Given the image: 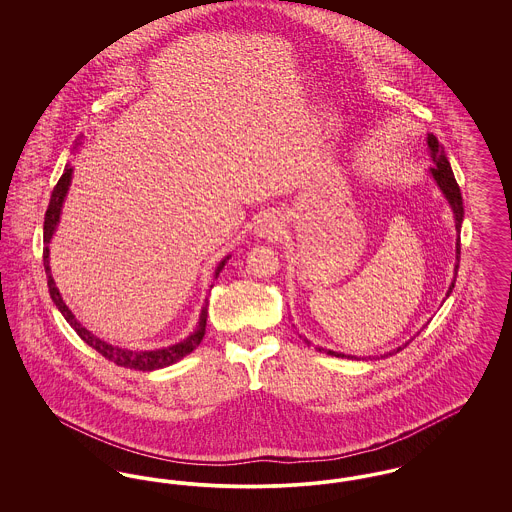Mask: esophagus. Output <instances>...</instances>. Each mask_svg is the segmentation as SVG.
I'll list each match as a JSON object with an SVG mask.
<instances>
[{"label": "esophagus", "mask_w": 512, "mask_h": 512, "mask_svg": "<svg viewBox=\"0 0 512 512\" xmlns=\"http://www.w3.org/2000/svg\"><path fill=\"white\" fill-rule=\"evenodd\" d=\"M280 232H282V224H280V220L272 217V215H265L263 219L259 220V224L255 228V234L259 238H268V240L278 238Z\"/></svg>", "instance_id": "obj_1"}]
</instances>
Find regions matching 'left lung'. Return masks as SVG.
Segmentation results:
<instances>
[{
	"mask_svg": "<svg viewBox=\"0 0 512 512\" xmlns=\"http://www.w3.org/2000/svg\"><path fill=\"white\" fill-rule=\"evenodd\" d=\"M428 147H430V155H432V159H434V163H436V165L430 169V172H432L434 180L438 182L439 190L443 192L445 199L449 201V205H451V209H453L455 228H457V232H459V236H457V265H455V278H457L459 261H461V224H463L464 217L463 195H461V188H459V184H457V180H455V174L451 171V165H449V161H447V157H445V151H443V147L439 146L438 138H436L434 134H428ZM455 278H453V282H451V286H449L447 295L453 292V288H455ZM307 343H309V341H307ZM403 347H407V343H405ZM403 347H397V349H393L390 353H384V355H380V357H388V355H393V353H399ZM317 351L326 353V355H332V357H341V359H343V357H347V359H357V357H353V355H343V353L332 351V349H324V347H317Z\"/></svg>",
	"mask_w": 512,
	"mask_h": 512,
	"instance_id": "1",
	"label": "left lung"
}]
</instances>
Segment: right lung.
I'll list each match as a JSON object with an SVG mask.
<instances>
[{
    "label": "right lung",
    "instance_id": "1",
    "mask_svg": "<svg viewBox=\"0 0 512 512\" xmlns=\"http://www.w3.org/2000/svg\"><path fill=\"white\" fill-rule=\"evenodd\" d=\"M71 178H73V169L71 167H65V171L61 174L59 182L55 184L53 192H51V199H49L48 211H46V219H44V268H46V274H48V288L49 295L53 299V303L57 305V309L61 311V315L65 317V320L71 324L74 328V332L80 336V340L86 341L92 349H96L99 355H103L107 361L115 363V365L124 366V368H134V370H157V368H165V366L174 365L178 363L180 359H184L186 355H190L194 351L195 347L201 343L203 336H205V326H207V303L205 307L201 309V315H199V322H197V328H195L194 334H190L186 340L171 345V347H163V349H155V351H132V349H122L117 345H111L107 341L99 340L98 336H94L90 330H86L76 318H74L71 309L65 305L61 293L57 290L55 282H53V276H51V268H49V247L48 244L51 242V236L57 228V222L61 217V207H63V201H65V195L69 192V186H71ZM230 259V255H226L219 263V267L215 270V278H219L220 270L226 265V261Z\"/></svg>",
    "mask_w": 512,
    "mask_h": 512
}]
</instances>
